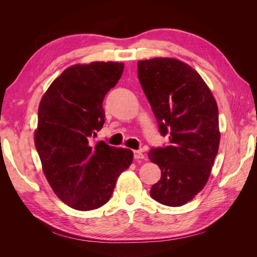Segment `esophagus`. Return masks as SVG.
Wrapping results in <instances>:
<instances>
[{
    "instance_id": "obj_1",
    "label": "esophagus",
    "mask_w": 257,
    "mask_h": 257,
    "mask_svg": "<svg viewBox=\"0 0 257 257\" xmlns=\"http://www.w3.org/2000/svg\"><path fill=\"white\" fill-rule=\"evenodd\" d=\"M133 154H134V159H136V160H141V159L145 158V155L143 154V152L139 151V150H134Z\"/></svg>"
}]
</instances>
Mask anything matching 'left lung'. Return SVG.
Instances as JSON below:
<instances>
[{
	"instance_id": "8db88e82",
	"label": "left lung",
	"mask_w": 257,
	"mask_h": 257,
	"mask_svg": "<svg viewBox=\"0 0 257 257\" xmlns=\"http://www.w3.org/2000/svg\"><path fill=\"white\" fill-rule=\"evenodd\" d=\"M138 79L169 145L152 148L161 179L150 195L180 207L206 185L220 145L219 110L211 91L190 65L170 58L138 61Z\"/></svg>"
}]
</instances>
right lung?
Wrapping results in <instances>:
<instances>
[{"label": "right lung", "instance_id": "obj_1", "mask_svg": "<svg viewBox=\"0 0 257 257\" xmlns=\"http://www.w3.org/2000/svg\"><path fill=\"white\" fill-rule=\"evenodd\" d=\"M123 68L118 62L68 67L50 84L38 107L34 143L43 172L54 194L80 211L105 205L116 179L133 162L130 149L103 141L90 144L104 125V97Z\"/></svg>", "mask_w": 257, "mask_h": 257}]
</instances>
